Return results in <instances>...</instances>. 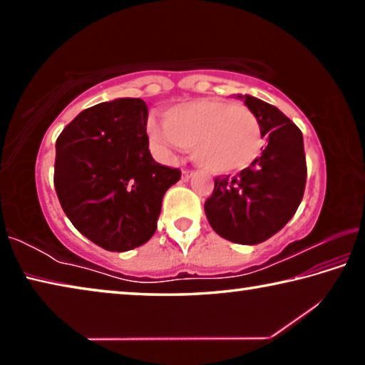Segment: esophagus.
Listing matches in <instances>:
<instances>
[{"label":"esophagus","mask_w":365,"mask_h":365,"mask_svg":"<svg viewBox=\"0 0 365 365\" xmlns=\"http://www.w3.org/2000/svg\"><path fill=\"white\" fill-rule=\"evenodd\" d=\"M193 175H195V172H193V170H183V172H182V178H183L185 182H188L190 178L193 177Z\"/></svg>","instance_id":"34e87169"}]
</instances>
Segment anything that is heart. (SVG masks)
<instances>
[{"instance_id": "b5f03b06", "label": "heart", "mask_w": 365, "mask_h": 365, "mask_svg": "<svg viewBox=\"0 0 365 365\" xmlns=\"http://www.w3.org/2000/svg\"><path fill=\"white\" fill-rule=\"evenodd\" d=\"M148 137L165 156L178 146L191 151L196 164L211 174L250 168L264 146L261 123L251 109L214 98L168 109L164 125L148 122Z\"/></svg>"}]
</instances>
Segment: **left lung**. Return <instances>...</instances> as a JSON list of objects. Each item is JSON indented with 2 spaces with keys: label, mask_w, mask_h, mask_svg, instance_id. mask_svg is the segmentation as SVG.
I'll return each instance as SVG.
<instances>
[{
  "label": "left lung",
  "mask_w": 365,
  "mask_h": 365,
  "mask_svg": "<svg viewBox=\"0 0 365 365\" xmlns=\"http://www.w3.org/2000/svg\"><path fill=\"white\" fill-rule=\"evenodd\" d=\"M238 98L256 114L267 146L238 175L215 178L205 212L222 238L257 245L280 232L299 206L307 174L304 141L280 109L250 95Z\"/></svg>",
  "instance_id": "left-lung-1"
}]
</instances>
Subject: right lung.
<instances>
[{
  "label": "right lung",
  "instance_id": "1",
  "mask_svg": "<svg viewBox=\"0 0 365 365\" xmlns=\"http://www.w3.org/2000/svg\"><path fill=\"white\" fill-rule=\"evenodd\" d=\"M148 108L138 98L80 113L56 141L54 188L72 225L108 251L145 245L158 228L163 197L180 170L153 159Z\"/></svg>",
  "mask_w": 365,
  "mask_h": 365
}]
</instances>
